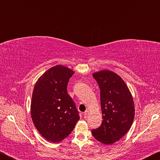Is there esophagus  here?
Listing matches in <instances>:
<instances>
[{
    "label": "esophagus",
    "mask_w": 160,
    "mask_h": 160,
    "mask_svg": "<svg viewBox=\"0 0 160 160\" xmlns=\"http://www.w3.org/2000/svg\"><path fill=\"white\" fill-rule=\"evenodd\" d=\"M89 111H86V112H84V118H87L88 117V116H89Z\"/></svg>",
    "instance_id": "obj_1"
}]
</instances>
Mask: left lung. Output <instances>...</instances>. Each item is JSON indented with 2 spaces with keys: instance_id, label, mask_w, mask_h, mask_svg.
I'll use <instances>...</instances> for the list:
<instances>
[{
  "instance_id": "obj_1",
  "label": "left lung",
  "mask_w": 160,
  "mask_h": 160,
  "mask_svg": "<svg viewBox=\"0 0 160 160\" xmlns=\"http://www.w3.org/2000/svg\"><path fill=\"white\" fill-rule=\"evenodd\" d=\"M92 76L100 89L103 121L99 128L92 130V133L98 141L111 145L131 128L135 116L133 99L125 82L115 72L104 70Z\"/></svg>"
}]
</instances>
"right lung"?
I'll list each match as a JSON object with an SVG mask.
<instances>
[{"label": "right lung", "mask_w": 160, "mask_h": 160, "mask_svg": "<svg viewBox=\"0 0 160 160\" xmlns=\"http://www.w3.org/2000/svg\"><path fill=\"white\" fill-rule=\"evenodd\" d=\"M74 72L63 66L46 71L35 84L31 116L37 131L45 139L58 142L69 135L79 121V112L68 94L67 86Z\"/></svg>", "instance_id": "1"}]
</instances>
